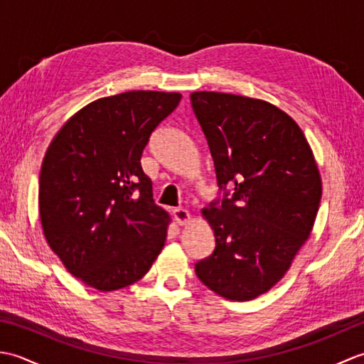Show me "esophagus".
<instances>
[{"label":"esophagus","mask_w":364,"mask_h":364,"mask_svg":"<svg viewBox=\"0 0 364 364\" xmlns=\"http://www.w3.org/2000/svg\"><path fill=\"white\" fill-rule=\"evenodd\" d=\"M173 219L176 220V223L184 225V223L189 222L191 214H189L188 210H183V208H176V210H173Z\"/></svg>","instance_id":"1"}]
</instances>
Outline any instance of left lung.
Here are the masks:
<instances>
[{
	"instance_id": "8db88e82",
	"label": "left lung",
	"mask_w": 364,
	"mask_h": 364,
	"mask_svg": "<svg viewBox=\"0 0 364 364\" xmlns=\"http://www.w3.org/2000/svg\"><path fill=\"white\" fill-rule=\"evenodd\" d=\"M191 103L219 189H235L202 211L215 249L196 274L222 297L252 300L282 280L310 237L322 196L319 168L304 131L264 100L192 92Z\"/></svg>"
}]
</instances>
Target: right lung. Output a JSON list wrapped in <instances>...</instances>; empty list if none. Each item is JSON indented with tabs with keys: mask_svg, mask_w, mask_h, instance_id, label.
Listing matches in <instances>:
<instances>
[{
	"mask_svg": "<svg viewBox=\"0 0 364 364\" xmlns=\"http://www.w3.org/2000/svg\"><path fill=\"white\" fill-rule=\"evenodd\" d=\"M178 92L131 90L95 100L58 131L38 178V211L51 250L76 278L115 291L149 272L168 214L154 205L141 156Z\"/></svg>",
	"mask_w": 364,
	"mask_h": 364,
	"instance_id": "right-lung-1",
	"label": "right lung"
}]
</instances>
